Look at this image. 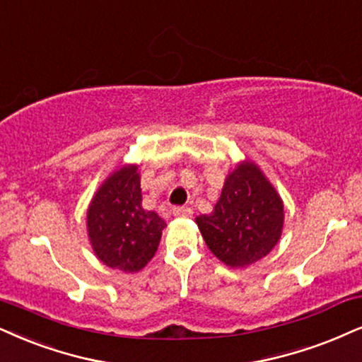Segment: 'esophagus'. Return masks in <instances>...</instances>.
<instances>
[{
  "label": "esophagus",
  "instance_id": "34e87169",
  "mask_svg": "<svg viewBox=\"0 0 362 362\" xmlns=\"http://www.w3.org/2000/svg\"><path fill=\"white\" fill-rule=\"evenodd\" d=\"M173 215L176 218H191L193 216V209L186 208V206H180L173 209Z\"/></svg>",
  "mask_w": 362,
  "mask_h": 362
}]
</instances>
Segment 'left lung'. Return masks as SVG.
<instances>
[{
	"label": "left lung",
	"mask_w": 362,
	"mask_h": 362,
	"mask_svg": "<svg viewBox=\"0 0 362 362\" xmlns=\"http://www.w3.org/2000/svg\"><path fill=\"white\" fill-rule=\"evenodd\" d=\"M284 202L257 163L243 159L226 174L220 199L196 225L218 260L245 269L262 260L279 243L284 230Z\"/></svg>",
	"instance_id": "obj_1"
}]
</instances>
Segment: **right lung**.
Masks as SVG:
<instances>
[{
  "mask_svg": "<svg viewBox=\"0 0 362 362\" xmlns=\"http://www.w3.org/2000/svg\"><path fill=\"white\" fill-rule=\"evenodd\" d=\"M166 221L142 208L139 164L114 169L87 209V235L93 253L109 269L136 274L159 247Z\"/></svg>",
  "mask_w": 362,
  "mask_h": 362,
  "instance_id": "obj_1",
  "label": "right lung"
}]
</instances>
